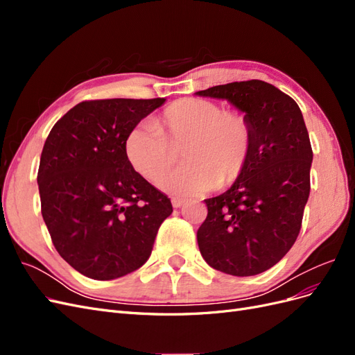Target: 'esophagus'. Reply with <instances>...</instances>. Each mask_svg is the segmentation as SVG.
<instances>
[{
  "instance_id": "1",
  "label": "esophagus",
  "mask_w": 355,
  "mask_h": 355,
  "mask_svg": "<svg viewBox=\"0 0 355 355\" xmlns=\"http://www.w3.org/2000/svg\"><path fill=\"white\" fill-rule=\"evenodd\" d=\"M185 202H187L185 198H179V197H173V198H171V204H173V207H176V209L184 206Z\"/></svg>"
}]
</instances>
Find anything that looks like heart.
I'll use <instances>...</instances> for the list:
<instances>
[{
    "mask_svg": "<svg viewBox=\"0 0 355 355\" xmlns=\"http://www.w3.org/2000/svg\"><path fill=\"white\" fill-rule=\"evenodd\" d=\"M186 146L187 161L165 170L175 159V149ZM253 127L243 112L223 111L211 101L187 98L171 103L157 124L141 123L128 132L125 157L139 175L154 180L171 196L188 197L228 187L240 179L249 164Z\"/></svg>",
    "mask_w": 355,
    "mask_h": 355,
    "instance_id": "obj_1",
    "label": "heart"
}]
</instances>
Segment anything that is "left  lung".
<instances>
[{
	"label": "left lung",
	"instance_id": "obj_1",
	"mask_svg": "<svg viewBox=\"0 0 355 355\" xmlns=\"http://www.w3.org/2000/svg\"><path fill=\"white\" fill-rule=\"evenodd\" d=\"M196 94L227 99L253 127L244 173L227 192L204 200L207 218L197 231L201 256L225 274H261L292 249L302 225L313 163L302 112L290 96L261 80Z\"/></svg>",
	"mask_w": 355,
	"mask_h": 355
}]
</instances>
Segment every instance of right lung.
Here are the masks:
<instances>
[{
	"instance_id": "add662e5",
	"label": "right lung",
	"mask_w": 355,
	"mask_h": 355,
	"mask_svg": "<svg viewBox=\"0 0 355 355\" xmlns=\"http://www.w3.org/2000/svg\"><path fill=\"white\" fill-rule=\"evenodd\" d=\"M166 102L102 99L75 105L53 125L41 153V213L58 253L93 280L136 271L151 256L173 207L130 166L124 144Z\"/></svg>"
}]
</instances>
